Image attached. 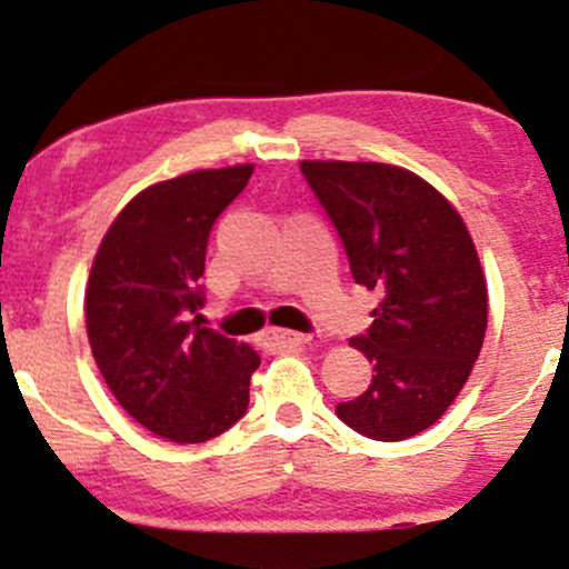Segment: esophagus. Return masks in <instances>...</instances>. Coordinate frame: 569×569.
Masks as SVG:
<instances>
[{
    "instance_id": "esophagus-1",
    "label": "esophagus",
    "mask_w": 569,
    "mask_h": 569,
    "mask_svg": "<svg viewBox=\"0 0 569 569\" xmlns=\"http://www.w3.org/2000/svg\"><path fill=\"white\" fill-rule=\"evenodd\" d=\"M267 338L272 340L274 346H280V349H291V346H302L308 343V335L302 332H295V330H267Z\"/></svg>"
}]
</instances>
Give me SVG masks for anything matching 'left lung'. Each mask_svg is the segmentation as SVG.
<instances>
[{
  "mask_svg": "<svg viewBox=\"0 0 569 569\" xmlns=\"http://www.w3.org/2000/svg\"><path fill=\"white\" fill-rule=\"evenodd\" d=\"M338 229L351 274L379 291L368 332L351 338L373 381L335 415L376 441L433 426L463 390L488 327V289L458 209L426 179L387 163L302 160Z\"/></svg>",
  "mask_w": 569,
  "mask_h": 569,
  "instance_id": "8db88e82",
  "label": "left lung"
}]
</instances>
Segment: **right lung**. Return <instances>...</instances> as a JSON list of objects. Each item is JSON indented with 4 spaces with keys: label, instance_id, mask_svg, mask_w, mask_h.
Returning <instances> with one entry per match:
<instances>
[{
    "label": "right lung",
    "instance_id": "1",
    "mask_svg": "<svg viewBox=\"0 0 569 569\" xmlns=\"http://www.w3.org/2000/svg\"><path fill=\"white\" fill-rule=\"evenodd\" d=\"M253 166L149 184L117 214L87 283V335L124 411L177 445H201L248 411L261 357L204 327L207 242Z\"/></svg>",
    "mask_w": 569,
    "mask_h": 569
}]
</instances>
